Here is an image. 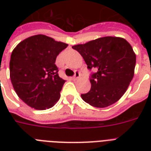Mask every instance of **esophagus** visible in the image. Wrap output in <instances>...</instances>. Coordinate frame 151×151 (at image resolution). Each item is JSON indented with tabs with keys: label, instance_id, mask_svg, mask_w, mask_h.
<instances>
[{
	"label": "esophagus",
	"instance_id": "esophagus-1",
	"mask_svg": "<svg viewBox=\"0 0 151 151\" xmlns=\"http://www.w3.org/2000/svg\"><path fill=\"white\" fill-rule=\"evenodd\" d=\"M81 77V73L80 72H78V71H77V72H75V74H74V76L73 77V80L76 81L78 80V78H80Z\"/></svg>",
	"mask_w": 151,
	"mask_h": 151
}]
</instances>
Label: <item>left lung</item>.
I'll use <instances>...</instances> for the list:
<instances>
[{"label": "left lung", "instance_id": "obj_1", "mask_svg": "<svg viewBox=\"0 0 151 151\" xmlns=\"http://www.w3.org/2000/svg\"><path fill=\"white\" fill-rule=\"evenodd\" d=\"M96 73L90 78L91 89L81 98L89 105L103 108L119 100L132 80L136 54L124 38L103 37L72 46Z\"/></svg>", "mask_w": 151, "mask_h": 151}]
</instances>
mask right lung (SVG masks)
<instances>
[{
  "instance_id": "obj_1",
  "label": "right lung",
  "mask_w": 151,
  "mask_h": 151,
  "mask_svg": "<svg viewBox=\"0 0 151 151\" xmlns=\"http://www.w3.org/2000/svg\"><path fill=\"white\" fill-rule=\"evenodd\" d=\"M68 45L38 34L18 44L11 55L10 78L16 94L36 110L52 107L60 98L66 81L55 64Z\"/></svg>"
}]
</instances>
